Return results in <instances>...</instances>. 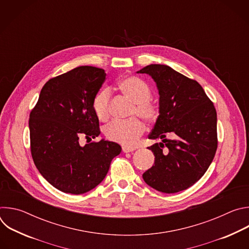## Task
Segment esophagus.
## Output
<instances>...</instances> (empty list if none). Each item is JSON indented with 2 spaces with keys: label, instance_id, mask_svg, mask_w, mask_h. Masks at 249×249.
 Instances as JSON below:
<instances>
[{
  "label": "esophagus",
  "instance_id": "esophagus-1",
  "mask_svg": "<svg viewBox=\"0 0 249 249\" xmlns=\"http://www.w3.org/2000/svg\"><path fill=\"white\" fill-rule=\"evenodd\" d=\"M122 151H123L124 153H130V152L135 151V148H132V147H123V148H122Z\"/></svg>",
  "mask_w": 249,
  "mask_h": 249
}]
</instances>
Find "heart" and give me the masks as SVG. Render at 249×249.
Wrapping results in <instances>:
<instances>
[{"label": "heart", "instance_id": "heart-1", "mask_svg": "<svg viewBox=\"0 0 249 249\" xmlns=\"http://www.w3.org/2000/svg\"><path fill=\"white\" fill-rule=\"evenodd\" d=\"M120 92L133 102L130 117L127 121H113L103 129L106 139L121 145L132 146L137 139L144 133L145 126L136 117H140L148 124L155 123L160 116V107L152 97V89L142 79L135 76H127L117 83ZM111 91L104 88L99 89L93 96L91 107L99 121L105 122L110 116Z\"/></svg>", "mask_w": 249, "mask_h": 249}]
</instances>
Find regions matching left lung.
<instances>
[{"label": "left lung", "instance_id": "left-lung-1", "mask_svg": "<svg viewBox=\"0 0 249 249\" xmlns=\"http://www.w3.org/2000/svg\"><path fill=\"white\" fill-rule=\"evenodd\" d=\"M138 73L150 75L160 93V116L149 139L161 143L149 147L155 162L143 178L162 193L185 190L204 175L218 148L214 103L198 82L168 66L153 64Z\"/></svg>", "mask_w": 249, "mask_h": 249}]
</instances>
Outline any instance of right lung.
I'll return each mask as SVG.
<instances>
[{"mask_svg":"<svg viewBox=\"0 0 249 249\" xmlns=\"http://www.w3.org/2000/svg\"><path fill=\"white\" fill-rule=\"evenodd\" d=\"M104 70L81 66L50 79L42 88L29 115L30 153L39 172L58 190L83 194L97 186L107 174L121 147L95 142L99 122L91 102L105 82ZM85 135L89 144L81 147Z\"/></svg>","mask_w":249,"mask_h":249,"instance_id":"right-lung-1","label":"right lung"}]
</instances>
